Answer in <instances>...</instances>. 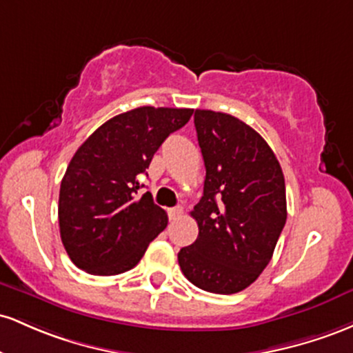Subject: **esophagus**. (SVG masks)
<instances>
[{"instance_id":"obj_1","label":"esophagus","mask_w":353,"mask_h":353,"mask_svg":"<svg viewBox=\"0 0 353 353\" xmlns=\"http://www.w3.org/2000/svg\"><path fill=\"white\" fill-rule=\"evenodd\" d=\"M181 213H183V208H181V207H173V208H170V210H168V216H170V220H176V219H180Z\"/></svg>"}]
</instances>
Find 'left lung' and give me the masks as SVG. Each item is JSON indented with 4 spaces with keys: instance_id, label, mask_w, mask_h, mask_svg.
Returning <instances> with one entry per match:
<instances>
[{
    "instance_id": "1",
    "label": "left lung",
    "mask_w": 353,
    "mask_h": 353,
    "mask_svg": "<svg viewBox=\"0 0 353 353\" xmlns=\"http://www.w3.org/2000/svg\"><path fill=\"white\" fill-rule=\"evenodd\" d=\"M195 128L207 176L192 212L198 236L178 263L201 290L236 294L265 270L285 227L283 172L267 141L232 114L196 110Z\"/></svg>"
}]
</instances>
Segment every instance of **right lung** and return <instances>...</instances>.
Masks as SVG:
<instances>
[{"instance_id":"1","label":"right lung","mask_w":353,"mask_h":353,"mask_svg":"<svg viewBox=\"0 0 353 353\" xmlns=\"http://www.w3.org/2000/svg\"><path fill=\"white\" fill-rule=\"evenodd\" d=\"M193 110L140 106L90 134L71 158L59 188V235L71 262L91 275H118L141 260L168 216L140 176L170 133Z\"/></svg>"}]
</instances>
